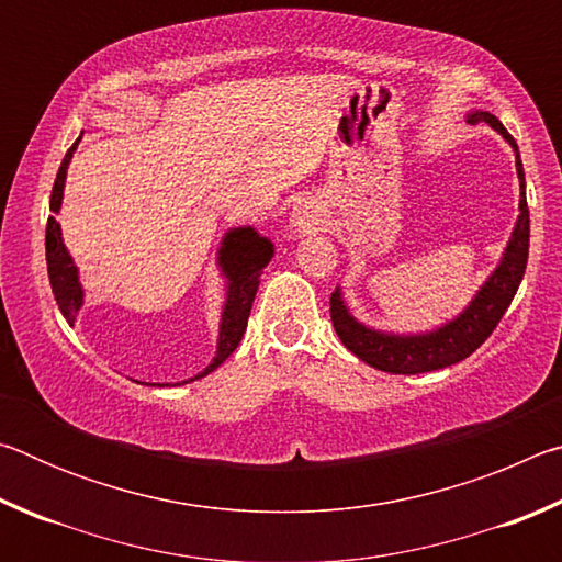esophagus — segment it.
I'll list each match as a JSON object with an SVG mask.
<instances>
[{
    "instance_id": "34e87169",
    "label": "esophagus",
    "mask_w": 562,
    "mask_h": 562,
    "mask_svg": "<svg viewBox=\"0 0 562 562\" xmlns=\"http://www.w3.org/2000/svg\"><path fill=\"white\" fill-rule=\"evenodd\" d=\"M322 223H325V213H322V205L315 201V198H302L300 203H294L292 215H290V225L294 233L300 235L317 233Z\"/></svg>"
}]
</instances>
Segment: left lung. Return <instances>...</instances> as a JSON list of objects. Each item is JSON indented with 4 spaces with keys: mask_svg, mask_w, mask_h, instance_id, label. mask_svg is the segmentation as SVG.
Listing matches in <instances>:
<instances>
[{
    "mask_svg": "<svg viewBox=\"0 0 562 562\" xmlns=\"http://www.w3.org/2000/svg\"><path fill=\"white\" fill-rule=\"evenodd\" d=\"M469 121L488 123L493 131H498L503 140L516 154V173L520 183V201H518V221L513 225V233L506 243V250L501 255L486 282L481 284L473 300L465 304L453 319L443 322L441 327L429 331H416V335H394V331L374 329L359 322L347 307L341 288L331 292L329 297V315L335 325L337 337L341 339L351 355H357L369 367L389 374H424L436 372V369L451 367L456 361L473 355L483 341L491 337L501 317L506 315L508 304L518 292V284L526 274L528 262V245H530V215L526 201V176H522V164L516 140L503 128V123L488 111H471Z\"/></svg>",
    "mask_w": 562,
    "mask_h": 562,
    "instance_id": "left-lung-1",
    "label": "left lung"
}]
</instances>
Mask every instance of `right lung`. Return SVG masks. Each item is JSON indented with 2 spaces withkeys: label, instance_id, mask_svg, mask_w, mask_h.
Segmentation results:
<instances>
[{
  "label": "right lung",
  "instance_id": "add662e5",
  "mask_svg": "<svg viewBox=\"0 0 562 562\" xmlns=\"http://www.w3.org/2000/svg\"><path fill=\"white\" fill-rule=\"evenodd\" d=\"M79 140L81 136L76 138V144L69 148V154L64 156L59 173H56L52 203H49V211L54 215H49V221H46V270H49V282H52L56 304H59L61 315L69 325H74L76 315H79V310L83 307V284L79 278V268H76L74 258L64 245L61 225L56 221V215L61 211L66 170H69L71 156L76 146H79ZM272 255H274V245L250 225L231 227V231L223 235V243L217 247L215 262L225 278V302L221 312V325H217L215 357L201 374L190 376L188 382H195V379H203L211 372H215V369L233 355L237 345H240L247 327V317H250V310H252V300L260 288L262 268L272 260ZM188 382H180V384H188Z\"/></svg>",
  "mask_w": 562,
  "mask_h": 562
}]
</instances>
